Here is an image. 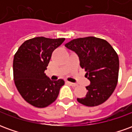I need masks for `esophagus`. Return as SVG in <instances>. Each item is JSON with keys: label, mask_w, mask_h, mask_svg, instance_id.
Wrapping results in <instances>:
<instances>
[{"label": "esophagus", "mask_w": 132, "mask_h": 132, "mask_svg": "<svg viewBox=\"0 0 132 132\" xmlns=\"http://www.w3.org/2000/svg\"><path fill=\"white\" fill-rule=\"evenodd\" d=\"M66 83L69 84L70 86H73V87H76V86H77V84H76V83H71V82H69V81H66Z\"/></svg>", "instance_id": "obj_1"}]
</instances>
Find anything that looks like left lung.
<instances>
[{"instance_id": "1", "label": "left lung", "mask_w": 132, "mask_h": 132, "mask_svg": "<svg viewBox=\"0 0 132 132\" xmlns=\"http://www.w3.org/2000/svg\"><path fill=\"white\" fill-rule=\"evenodd\" d=\"M65 46L76 53L80 67L90 81L86 87V97L77 98L78 102L88 107L105 102L117 84L119 63L117 52L107 41L95 37L75 39Z\"/></svg>"}]
</instances>
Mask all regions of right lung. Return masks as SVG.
Masks as SVG:
<instances>
[{"label":"right lung","mask_w":132,"mask_h":132,"mask_svg":"<svg viewBox=\"0 0 132 132\" xmlns=\"http://www.w3.org/2000/svg\"><path fill=\"white\" fill-rule=\"evenodd\" d=\"M65 38L38 37L26 40L19 47L13 59V78L23 99L36 108H46L57 98L64 80H52L46 69L52 52Z\"/></svg>","instance_id":"right-lung-1"}]
</instances>
